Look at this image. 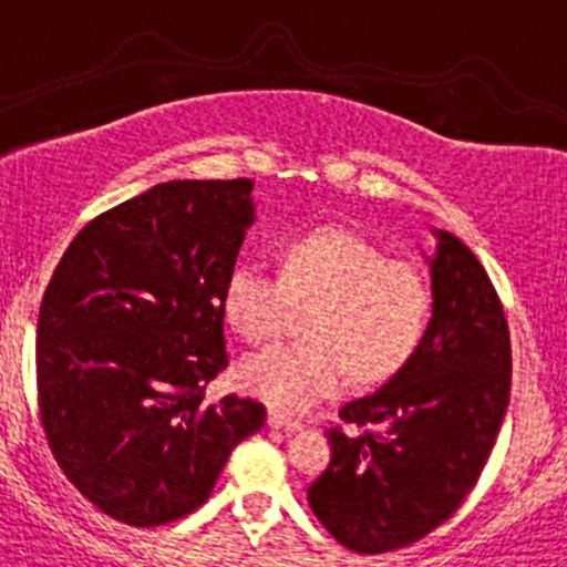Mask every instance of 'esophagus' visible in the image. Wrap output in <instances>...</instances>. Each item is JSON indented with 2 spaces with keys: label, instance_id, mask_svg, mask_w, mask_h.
I'll return each instance as SVG.
<instances>
[{
  "label": "esophagus",
  "instance_id": "34e87169",
  "mask_svg": "<svg viewBox=\"0 0 567 567\" xmlns=\"http://www.w3.org/2000/svg\"><path fill=\"white\" fill-rule=\"evenodd\" d=\"M268 426H274V430L293 432V430H299L301 423L296 421V417H288V415H282V412H268Z\"/></svg>",
  "mask_w": 567,
  "mask_h": 567
}]
</instances>
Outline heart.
I'll return each instance as SVG.
<instances>
[{
	"mask_svg": "<svg viewBox=\"0 0 567 567\" xmlns=\"http://www.w3.org/2000/svg\"><path fill=\"white\" fill-rule=\"evenodd\" d=\"M310 307L301 340L249 354L238 384L285 412H301L351 379L393 377L415 354L432 316V285L417 262L390 257L346 227L285 240L279 274L240 262L224 285V312L249 343L277 338Z\"/></svg>",
	"mask_w": 567,
	"mask_h": 567,
	"instance_id": "obj_1",
	"label": "heart"
}]
</instances>
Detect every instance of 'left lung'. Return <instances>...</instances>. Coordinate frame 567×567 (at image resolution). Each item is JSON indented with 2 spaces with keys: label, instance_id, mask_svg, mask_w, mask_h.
<instances>
[{
  "label": "left lung",
  "instance_id": "8db88e82",
  "mask_svg": "<svg viewBox=\"0 0 567 567\" xmlns=\"http://www.w3.org/2000/svg\"><path fill=\"white\" fill-rule=\"evenodd\" d=\"M432 321L379 390L349 399L327 437L332 460L307 491L323 529L357 554L421 540L480 482L513 382L502 299L474 251L441 233Z\"/></svg>",
  "mask_w": 567,
  "mask_h": 567
}]
</instances>
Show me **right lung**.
<instances>
[{"label": "right lung", "instance_id": "1", "mask_svg": "<svg viewBox=\"0 0 567 567\" xmlns=\"http://www.w3.org/2000/svg\"><path fill=\"white\" fill-rule=\"evenodd\" d=\"M249 179H174L99 213L41 299L38 417L65 480L137 529L207 502L224 463L266 423L229 393L224 285L251 218Z\"/></svg>", "mask_w": 567, "mask_h": 567}]
</instances>
